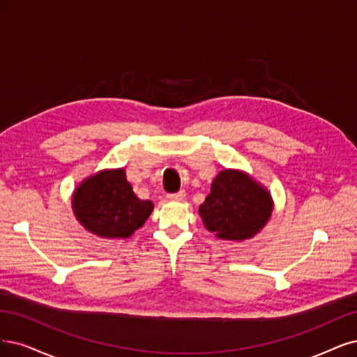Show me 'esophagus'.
Returning a JSON list of instances; mask_svg holds the SVG:
<instances>
[{"label":"esophagus","instance_id":"obj_1","mask_svg":"<svg viewBox=\"0 0 357 357\" xmlns=\"http://www.w3.org/2000/svg\"><path fill=\"white\" fill-rule=\"evenodd\" d=\"M183 197H185V191H179V192H175V194H169L167 195V200H170V202H182Z\"/></svg>","mask_w":357,"mask_h":357}]
</instances>
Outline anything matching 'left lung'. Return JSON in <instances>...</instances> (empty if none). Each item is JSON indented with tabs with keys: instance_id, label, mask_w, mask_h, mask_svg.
Listing matches in <instances>:
<instances>
[{
	"instance_id": "1",
	"label": "left lung",
	"mask_w": 357,
	"mask_h": 357,
	"mask_svg": "<svg viewBox=\"0 0 357 357\" xmlns=\"http://www.w3.org/2000/svg\"><path fill=\"white\" fill-rule=\"evenodd\" d=\"M272 210L273 200L265 185L244 170L223 169L215 176L199 213L216 238L244 241L265 228Z\"/></svg>"
}]
</instances>
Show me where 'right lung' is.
<instances>
[{"label":"right lung","instance_id":"right-lung-1","mask_svg":"<svg viewBox=\"0 0 357 357\" xmlns=\"http://www.w3.org/2000/svg\"><path fill=\"white\" fill-rule=\"evenodd\" d=\"M150 200H139L121 169H102L75 188L72 210L76 220L98 238L125 240L153 212Z\"/></svg>","mask_w":357,"mask_h":357}]
</instances>
